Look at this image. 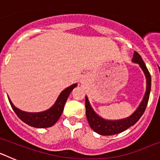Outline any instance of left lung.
Instances as JSON below:
<instances>
[{"instance_id":"obj_1","label":"left lung","mask_w":160,"mask_h":160,"mask_svg":"<svg viewBox=\"0 0 160 160\" xmlns=\"http://www.w3.org/2000/svg\"><path fill=\"white\" fill-rule=\"evenodd\" d=\"M132 62L139 65L142 70L143 71L144 74L146 76L147 88L142 102H140L138 108L135 110V112L131 114L129 117L117 120H109L102 118L101 116H99L98 114L94 112V109L92 108L90 102H89L88 98L87 96H86V114H87L89 125L93 131L99 135H113L122 132L125 130L131 128V126L135 125L146 110L148 99H149L150 92H151L152 78H151V74L148 71L146 65L142 61V58L137 52H134Z\"/></svg>"}]
</instances>
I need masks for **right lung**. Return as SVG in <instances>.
<instances>
[{"mask_svg":"<svg viewBox=\"0 0 160 160\" xmlns=\"http://www.w3.org/2000/svg\"><path fill=\"white\" fill-rule=\"evenodd\" d=\"M77 87V83L71 85L69 87L62 90L57 100L53 106L46 111L41 112H26L20 109L17 108L12 104L10 98H8V101L14 112L18 116V118L22 120L25 123L36 128H46L52 127L57 122L63 112L65 103L66 102L68 97L74 87Z\"/></svg>","mask_w":160,"mask_h":160,"instance_id":"right-lung-1","label":"right lung"}]
</instances>
